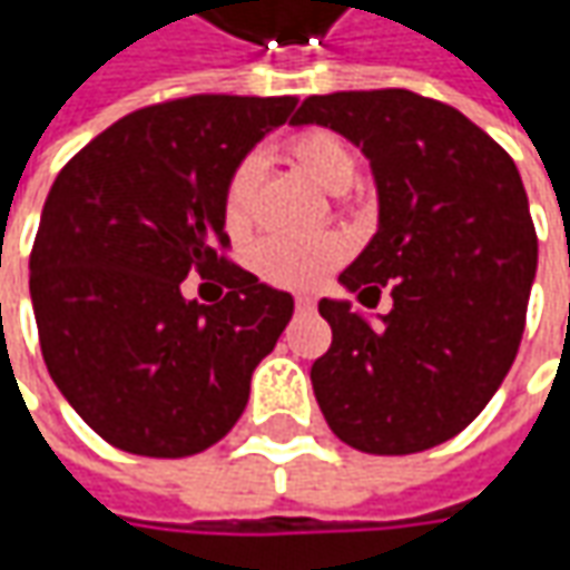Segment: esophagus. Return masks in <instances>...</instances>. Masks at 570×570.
I'll return each instance as SVG.
<instances>
[{
  "mask_svg": "<svg viewBox=\"0 0 570 570\" xmlns=\"http://www.w3.org/2000/svg\"><path fill=\"white\" fill-rule=\"evenodd\" d=\"M295 307H297V311H314V307H317V301H314L311 295H297Z\"/></svg>",
  "mask_w": 570,
  "mask_h": 570,
  "instance_id": "obj_1",
  "label": "esophagus"
}]
</instances>
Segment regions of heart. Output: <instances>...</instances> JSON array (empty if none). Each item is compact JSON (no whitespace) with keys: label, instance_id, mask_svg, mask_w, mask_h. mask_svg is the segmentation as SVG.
Masks as SVG:
<instances>
[{"label":"heart","instance_id":"obj_1","mask_svg":"<svg viewBox=\"0 0 570 570\" xmlns=\"http://www.w3.org/2000/svg\"><path fill=\"white\" fill-rule=\"evenodd\" d=\"M288 158L295 161L311 180L330 193L352 187L355 180V155L348 142L330 129H304L295 132L285 145ZM259 187V165L256 158L237 161L228 174L225 196H222V218L230 234H244L253 222V199ZM345 244L336 237H292L273 234L263 237L250 250V263L259 278L282 285V288H314L340 266Z\"/></svg>","mask_w":570,"mask_h":570}]
</instances>
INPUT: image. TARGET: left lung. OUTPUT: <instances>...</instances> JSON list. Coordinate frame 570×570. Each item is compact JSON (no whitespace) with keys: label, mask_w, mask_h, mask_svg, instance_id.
I'll use <instances>...</instances> for the list:
<instances>
[{"label":"left lung","mask_w":570,"mask_h":570,"mask_svg":"<svg viewBox=\"0 0 570 570\" xmlns=\"http://www.w3.org/2000/svg\"><path fill=\"white\" fill-rule=\"evenodd\" d=\"M317 122L358 145L377 184V234L340 275L348 301H320L333 342L311 367L320 412L348 448L419 453L489 405L520 348L537 228L511 155L460 110L405 88L307 98Z\"/></svg>","instance_id":"8db88e82"}]
</instances>
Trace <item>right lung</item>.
<instances>
[{"label":"right lung","instance_id":"add662e5","mask_svg":"<svg viewBox=\"0 0 570 570\" xmlns=\"http://www.w3.org/2000/svg\"><path fill=\"white\" fill-rule=\"evenodd\" d=\"M297 98L193 95L142 107L59 170L31 250L40 352L59 393L114 448L193 456L240 419L253 367L295 297L228 263V174ZM196 268L226 297L187 302Z\"/></svg>","mask_w":570,"mask_h":570}]
</instances>
